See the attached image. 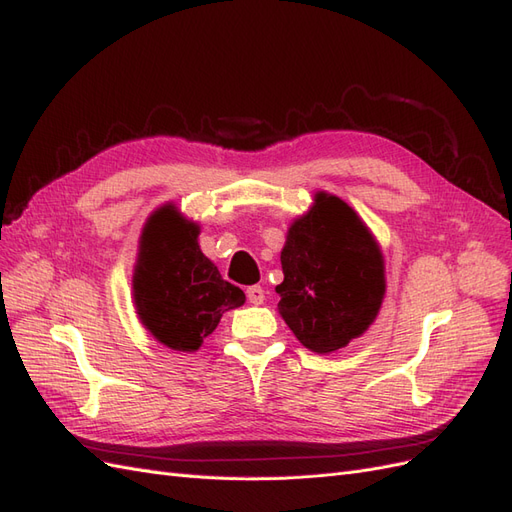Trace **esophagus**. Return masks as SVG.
I'll use <instances>...</instances> for the list:
<instances>
[{"label":"esophagus","instance_id":"34e87169","mask_svg":"<svg viewBox=\"0 0 512 512\" xmlns=\"http://www.w3.org/2000/svg\"><path fill=\"white\" fill-rule=\"evenodd\" d=\"M245 294H247V301H250L252 305L265 303V290H262L260 286H250L245 290Z\"/></svg>","mask_w":512,"mask_h":512}]
</instances>
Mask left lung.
<instances>
[{
  "label": "left lung",
  "mask_w": 512,
  "mask_h": 512,
  "mask_svg": "<svg viewBox=\"0 0 512 512\" xmlns=\"http://www.w3.org/2000/svg\"><path fill=\"white\" fill-rule=\"evenodd\" d=\"M277 312L312 352L329 354L361 337L384 301V254L346 200L316 192L294 218L282 247Z\"/></svg>",
  "instance_id": "1"
}]
</instances>
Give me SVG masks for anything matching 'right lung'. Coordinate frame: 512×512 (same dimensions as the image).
<instances>
[{
    "instance_id": "obj_1",
    "label": "right lung",
    "mask_w": 512,
    "mask_h": 512,
    "mask_svg": "<svg viewBox=\"0 0 512 512\" xmlns=\"http://www.w3.org/2000/svg\"><path fill=\"white\" fill-rule=\"evenodd\" d=\"M200 224L175 203L153 211L138 239L132 273L136 316L170 350L196 352L228 309L245 303L239 286L222 280L198 245Z\"/></svg>"
}]
</instances>
